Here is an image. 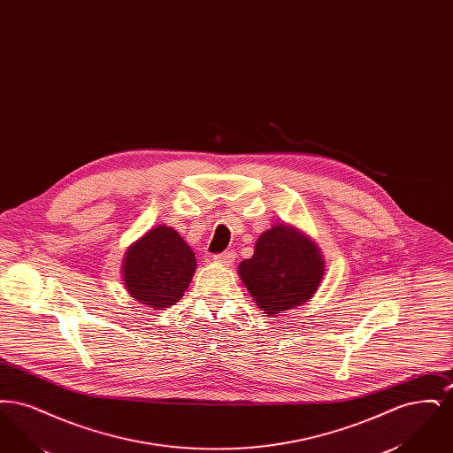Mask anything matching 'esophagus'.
<instances>
[{"label": "esophagus", "instance_id": "esophagus-1", "mask_svg": "<svg viewBox=\"0 0 453 453\" xmlns=\"http://www.w3.org/2000/svg\"><path fill=\"white\" fill-rule=\"evenodd\" d=\"M234 259H236V253L234 251H224V253L214 255V261L219 263V265H222V266H231L234 263Z\"/></svg>", "mask_w": 453, "mask_h": 453}]
</instances>
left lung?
<instances>
[{"label":"left lung","mask_w":453,"mask_h":453,"mask_svg":"<svg viewBox=\"0 0 453 453\" xmlns=\"http://www.w3.org/2000/svg\"><path fill=\"white\" fill-rule=\"evenodd\" d=\"M239 277L265 314L309 302L324 275L319 248L297 227L279 224L257 241L255 255L239 263Z\"/></svg>","instance_id":"obj_1"}]
</instances>
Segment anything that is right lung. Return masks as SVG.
I'll list each match as a JSON object with an SVG mask.
<instances>
[{"label":"right lung","instance_id":"right-lung-1","mask_svg":"<svg viewBox=\"0 0 453 453\" xmlns=\"http://www.w3.org/2000/svg\"><path fill=\"white\" fill-rule=\"evenodd\" d=\"M192 248L173 227L157 226L130 244L124 265V283L135 301L166 309L180 301L194 277Z\"/></svg>","mask_w":453,"mask_h":453}]
</instances>
